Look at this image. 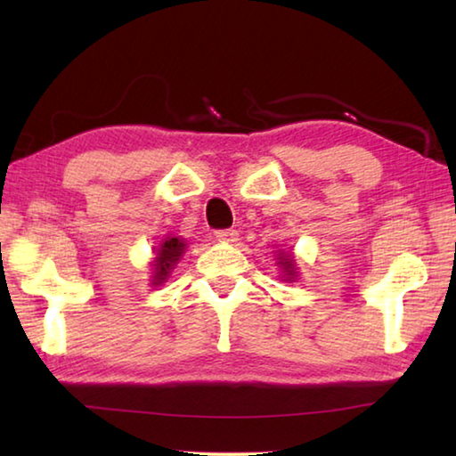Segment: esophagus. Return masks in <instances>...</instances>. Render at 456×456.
<instances>
[{"label":"esophagus","mask_w":456,"mask_h":456,"mask_svg":"<svg viewBox=\"0 0 456 456\" xmlns=\"http://www.w3.org/2000/svg\"><path fill=\"white\" fill-rule=\"evenodd\" d=\"M237 235L239 233L235 229H217V231H215V237H217L219 241H225V243H235Z\"/></svg>","instance_id":"obj_1"}]
</instances>
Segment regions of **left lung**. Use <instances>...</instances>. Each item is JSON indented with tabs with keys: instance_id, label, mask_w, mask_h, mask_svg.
I'll use <instances>...</instances> for the list:
<instances>
[{
	"instance_id": "8db88e82",
	"label": "left lung",
	"mask_w": 456,
	"mask_h": 456,
	"mask_svg": "<svg viewBox=\"0 0 456 456\" xmlns=\"http://www.w3.org/2000/svg\"><path fill=\"white\" fill-rule=\"evenodd\" d=\"M281 267H283V272H288V275H293V259L291 257H281Z\"/></svg>"
}]
</instances>
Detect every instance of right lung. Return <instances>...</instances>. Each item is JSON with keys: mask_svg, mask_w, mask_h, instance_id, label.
I'll return each mask as SVG.
<instances>
[{"mask_svg": "<svg viewBox=\"0 0 456 456\" xmlns=\"http://www.w3.org/2000/svg\"><path fill=\"white\" fill-rule=\"evenodd\" d=\"M184 251V241L176 237H168L165 243H160V249L157 251V259H154V275L152 283L159 285L167 280L168 272H171L173 265L179 261L181 253Z\"/></svg>", "mask_w": 456, "mask_h": 456, "instance_id": "1", "label": "right lung"}]
</instances>
